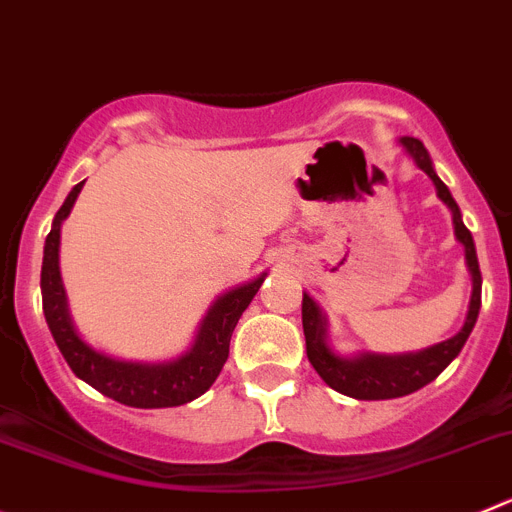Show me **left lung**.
Here are the masks:
<instances>
[{
	"label": "left lung",
	"instance_id": "left-lung-1",
	"mask_svg": "<svg viewBox=\"0 0 512 512\" xmlns=\"http://www.w3.org/2000/svg\"><path fill=\"white\" fill-rule=\"evenodd\" d=\"M398 144L414 159L416 167L431 177V182L437 187L439 200L452 210L454 236L464 246V261H467V269H470L472 276V297L462 330L454 337H449V340L437 342L431 348L416 350V353H358L348 358V355H337L332 350V345L327 342V314L322 312L320 304L304 292L302 327L304 340H307L309 363L314 365V370L320 373V378L327 386L350 398H360V401H383V398L409 396V393L419 391L426 383L434 381L457 358L459 350L464 348V342H467L472 327H475L482 304V274L480 264H477L475 241H472V233L464 225L459 205L454 203L449 187L434 172V164H431V157L424 144L414 137H401Z\"/></svg>",
	"mask_w": 512,
	"mask_h": 512
}]
</instances>
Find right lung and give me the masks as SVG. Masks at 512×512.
<instances>
[{
	"instance_id": "obj_1",
	"label": "right lung",
	"mask_w": 512,
	"mask_h": 512,
	"mask_svg": "<svg viewBox=\"0 0 512 512\" xmlns=\"http://www.w3.org/2000/svg\"><path fill=\"white\" fill-rule=\"evenodd\" d=\"M83 185L86 180L78 182L68 192L65 203L55 213L53 228L45 238V253H42V312H45V320L53 332L55 345L81 381L124 406L167 409V406L190 403L192 398L203 396L218 378L220 368L228 360L233 330L264 284L266 274L220 294L205 312L190 348L177 358L162 360V363H144V360H124L103 353V350L93 348L91 342L83 340L81 332L75 330L68 294H65L63 276H60V228L73 210Z\"/></svg>"
}]
</instances>
